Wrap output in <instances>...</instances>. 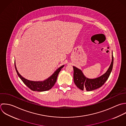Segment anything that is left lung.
Instances as JSON below:
<instances>
[{
  "mask_svg": "<svg viewBox=\"0 0 126 126\" xmlns=\"http://www.w3.org/2000/svg\"><path fill=\"white\" fill-rule=\"evenodd\" d=\"M113 65V56L112 54V62L108 70L102 76L94 79L86 78L80 70L73 66L74 82L76 86L81 90L86 89L87 91H90L98 89L104 85L108 80L112 70Z\"/></svg>",
  "mask_w": 126,
  "mask_h": 126,
  "instance_id": "obj_1",
  "label": "left lung"
}]
</instances>
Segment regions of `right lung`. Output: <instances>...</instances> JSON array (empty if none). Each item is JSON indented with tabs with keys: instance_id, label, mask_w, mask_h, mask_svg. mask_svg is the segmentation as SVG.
Returning <instances> with one entry per match:
<instances>
[{
	"instance_id": "add662e5",
	"label": "right lung",
	"mask_w": 126,
	"mask_h": 126,
	"mask_svg": "<svg viewBox=\"0 0 126 126\" xmlns=\"http://www.w3.org/2000/svg\"><path fill=\"white\" fill-rule=\"evenodd\" d=\"M15 69L16 72V73L18 75V76L19 77V78L21 79V80L23 81V82L32 91H36L38 92H42V91H45L48 90L50 89L55 84L56 80L57 78L58 75L59 73L61 71V69L64 66V65H63L61 66L59 68H58L54 73L53 74L49 77L47 79L43 81H30L29 80H27L24 78H23L18 72V71L16 70V66L15 65Z\"/></svg>"
}]
</instances>
